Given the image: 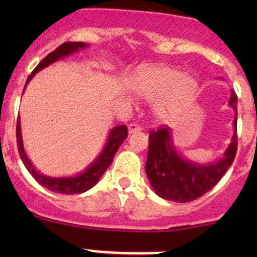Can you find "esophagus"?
Here are the masks:
<instances>
[{"label":"esophagus","mask_w":257,"mask_h":257,"mask_svg":"<svg viewBox=\"0 0 257 257\" xmlns=\"http://www.w3.org/2000/svg\"><path fill=\"white\" fill-rule=\"evenodd\" d=\"M128 131H129V133H136V132H141L142 131V126L141 125H138V124H136V123H131L129 124V126H128Z\"/></svg>","instance_id":"1"}]
</instances>
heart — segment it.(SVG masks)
Here are the masks:
<instances>
[{"instance_id":"heart-1","label":"heart","mask_w":257,"mask_h":257,"mask_svg":"<svg viewBox=\"0 0 257 257\" xmlns=\"http://www.w3.org/2000/svg\"><path fill=\"white\" fill-rule=\"evenodd\" d=\"M132 89L143 99L158 98L154 104L155 115L167 119L193 99L196 82L175 68L155 66L139 72L132 83Z\"/></svg>"}]
</instances>
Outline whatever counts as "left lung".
<instances>
[{
	"instance_id": "left-lung-1",
	"label": "left lung",
	"mask_w": 257,
	"mask_h": 257,
	"mask_svg": "<svg viewBox=\"0 0 257 257\" xmlns=\"http://www.w3.org/2000/svg\"><path fill=\"white\" fill-rule=\"evenodd\" d=\"M229 105L235 110L234 136L224 155L210 164L184 158L175 148L169 126L150 132L145 173L155 194L165 200L188 203L214 188L231 167L237 149V97L232 90Z\"/></svg>"
}]
</instances>
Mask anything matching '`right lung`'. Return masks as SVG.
I'll use <instances>...</instances> for the list:
<instances>
[{
	"mask_svg": "<svg viewBox=\"0 0 257 257\" xmlns=\"http://www.w3.org/2000/svg\"><path fill=\"white\" fill-rule=\"evenodd\" d=\"M88 46L89 45H87V43L84 42H66L63 43V45H61L58 48L54 49L53 52H51L47 57H45V58L41 61V63L36 67L35 71H33L32 73H31V76L27 78L26 85L30 83V80L35 77V74L37 73V72L42 71L43 68L48 67L49 64L54 63V62H57L58 59L66 58V57L76 53L79 49L87 48ZM16 137L18 153H20L21 160H22V163L25 164L26 169L30 172V174L32 175L41 185L47 188L48 190L53 191V193L72 195V194H80L89 190V189H92L93 186L99 181V179L102 178L103 174H104L105 170H107L108 168H109V165L112 164L114 154L116 153V150L119 149L121 143H123L126 139V137H128V129H126L125 125L114 126L112 131L109 132L107 143L103 147V150L99 153V155L95 158L94 162H93L92 164L88 165L82 173L74 175V177L62 178L47 177V175L42 174V173H40L36 169L35 165H33L32 163H31V160L28 159L27 154H26L25 152V148H23L20 116L17 118Z\"/></svg>",
	"mask_w": 257,
	"mask_h": 257,
	"instance_id": "add662e5",
	"label": "right lung"
}]
</instances>
